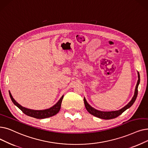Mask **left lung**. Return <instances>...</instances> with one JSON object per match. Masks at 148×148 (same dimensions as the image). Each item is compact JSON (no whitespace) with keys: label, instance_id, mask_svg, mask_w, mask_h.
<instances>
[{"label":"left lung","instance_id":"obj_1","mask_svg":"<svg viewBox=\"0 0 148 148\" xmlns=\"http://www.w3.org/2000/svg\"><path fill=\"white\" fill-rule=\"evenodd\" d=\"M138 81L137 83L136 89H135L134 97H132V100H131V101L129 103H128L127 105H126L124 108L121 109V110H120L119 111H111V112H103V111L96 110L94 108L91 107L88 103L86 99L84 98V103H85V106L86 110L88 111L89 113L93 115L94 116L97 117L101 119L110 120V119H112L117 117L118 116H119L120 115H121L122 113H123L125 111H126L127 109L130 108L133 105L134 101H136V98L137 97V94H138V85L140 83V74L138 73Z\"/></svg>","mask_w":148,"mask_h":148}]
</instances>
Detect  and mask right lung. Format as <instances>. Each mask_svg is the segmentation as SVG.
Here are the masks:
<instances>
[{"label":"right lung","mask_w":148,"mask_h":148,"mask_svg":"<svg viewBox=\"0 0 148 148\" xmlns=\"http://www.w3.org/2000/svg\"><path fill=\"white\" fill-rule=\"evenodd\" d=\"M9 94H10V98H11L12 101L13 102V103L16 106H17L19 109H20V110L24 114L28 115V116L34 117L36 119H45V118L52 117V116H53V115L58 113L60 110L62 101V99L63 98V95H62V97L60 98V99L59 100V101L57 102L56 105H54L53 107H51L49 109H47V110L38 111V110H29V109H27L26 108H24V107L22 106L13 99V97H12V96L10 91H9Z\"/></svg>","instance_id":"1"}]
</instances>
